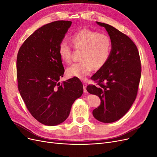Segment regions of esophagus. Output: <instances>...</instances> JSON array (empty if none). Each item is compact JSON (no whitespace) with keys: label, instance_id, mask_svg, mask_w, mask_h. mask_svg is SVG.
<instances>
[{"label":"esophagus","instance_id":"34e87169","mask_svg":"<svg viewBox=\"0 0 157 157\" xmlns=\"http://www.w3.org/2000/svg\"><path fill=\"white\" fill-rule=\"evenodd\" d=\"M86 86H87V84L86 82H83V88H84V92L86 93L87 90H86Z\"/></svg>","mask_w":157,"mask_h":157}]
</instances>
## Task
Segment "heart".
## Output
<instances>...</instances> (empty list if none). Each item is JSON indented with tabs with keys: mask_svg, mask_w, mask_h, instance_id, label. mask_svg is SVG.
Returning a JSON list of instances; mask_svg holds the SVG:
<instances>
[{
	"mask_svg": "<svg viewBox=\"0 0 157 157\" xmlns=\"http://www.w3.org/2000/svg\"><path fill=\"white\" fill-rule=\"evenodd\" d=\"M71 42L76 50H82L81 62L71 65L67 69L71 77L86 79L94 68L99 69L105 65L110 58L112 42L108 35L98 31L83 29L71 37ZM71 46L64 41L60 42L58 54L65 63H70L72 58Z\"/></svg>",
	"mask_w": 157,
	"mask_h": 157,
	"instance_id": "obj_1",
	"label": "heart"
}]
</instances>
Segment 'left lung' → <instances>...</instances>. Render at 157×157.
<instances>
[{"mask_svg":"<svg viewBox=\"0 0 157 157\" xmlns=\"http://www.w3.org/2000/svg\"><path fill=\"white\" fill-rule=\"evenodd\" d=\"M104 27L112 42V51L108 62L92 79L98 86L89 85L87 91L101 99L94 109L98 121L110 123L119 120L134 102L141 78V66L137 46L129 37L106 23L96 21Z\"/></svg>","mask_w":157,"mask_h":157,"instance_id":"obj_1","label":"left lung"}]
</instances>
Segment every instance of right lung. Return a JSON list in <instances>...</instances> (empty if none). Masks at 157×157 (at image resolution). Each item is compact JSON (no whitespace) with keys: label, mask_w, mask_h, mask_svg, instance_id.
I'll list each match as a JSON object with an SVG mask.
<instances>
[{"label":"right lung","mask_w":157,"mask_h":157,"mask_svg":"<svg viewBox=\"0 0 157 157\" xmlns=\"http://www.w3.org/2000/svg\"><path fill=\"white\" fill-rule=\"evenodd\" d=\"M71 23L56 21L40 27L17 53L19 91L31 115L47 126L67 119L73 103L83 93L82 83L77 77L59 82L65 70L58 47Z\"/></svg>","instance_id":"1"}]
</instances>
